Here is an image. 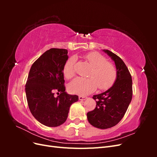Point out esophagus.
<instances>
[{
  "mask_svg": "<svg viewBox=\"0 0 157 157\" xmlns=\"http://www.w3.org/2000/svg\"><path fill=\"white\" fill-rule=\"evenodd\" d=\"M87 98V97L86 96H79L78 97V99L79 100H81V101H83V100H85Z\"/></svg>",
  "mask_w": 157,
  "mask_h": 157,
  "instance_id": "obj_1",
  "label": "esophagus"
}]
</instances>
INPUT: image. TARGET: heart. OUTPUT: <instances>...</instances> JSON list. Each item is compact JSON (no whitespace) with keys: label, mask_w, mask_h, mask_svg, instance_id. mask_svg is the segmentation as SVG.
<instances>
[{"label":"heart","mask_w":157,"mask_h":157,"mask_svg":"<svg viewBox=\"0 0 157 157\" xmlns=\"http://www.w3.org/2000/svg\"><path fill=\"white\" fill-rule=\"evenodd\" d=\"M86 58L92 67L88 74L89 78H76L69 86L71 93L86 95L94 92L97 86L101 90L111 87L117 78V71L115 66L107 62L105 58L99 53L92 52L86 56ZM75 57L69 58L65 63L63 74L69 79L75 76Z\"/></svg>","instance_id":"heart-1"}]
</instances>
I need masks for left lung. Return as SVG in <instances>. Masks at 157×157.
<instances>
[{"label": "left lung", "mask_w": 157, "mask_h": 157, "mask_svg": "<svg viewBox=\"0 0 157 157\" xmlns=\"http://www.w3.org/2000/svg\"><path fill=\"white\" fill-rule=\"evenodd\" d=\"M115 63L117 78L105 92L94 95L96 107L87 113L89 123L99 129L117 124L126 113L132 98V80L126 65L119 57L108 50H103Z\"/></svg>", "instance_id": "obj_1"}]
</instances>
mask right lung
I'll return each instance as SVG.
<instances>
[{"label":"right lung","mask_w":157,"mask_h":157,"mask_svg":"<svg viewBox=\"0 0 157 157\" xmlns=\"http://www.w3.org/2000/svg\"><path fill=\"white\" fill-rule=\"evenodd\" d=\"M65 49L51 48L31 66L25 85L29 110L42 124L56 127L66 121L69 108L78 100L65 91L63 67L68 59ZM57 91L59 96L55 97Z\"/></svg>","instance_id":"1"}]
</instances>
